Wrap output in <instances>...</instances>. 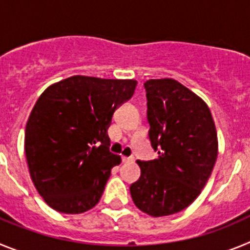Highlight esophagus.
I'll return each instance as SVG.
<instances>
[{"mask_svg":"<svg viewBox=\"0 0 250 250\" xmlns=\"http://www.w3.org/2000/svg\"><path fill=\"white\" fill-rule=\"evenodd\" d=\"M121 160H123V163H132V161H134V158H132V156H129V158H126V156H123V158H121Z\"/></svg>","mask_w":250,"mask_h":250,"instance_id":"1","label":"esophagus"}]
</instances>
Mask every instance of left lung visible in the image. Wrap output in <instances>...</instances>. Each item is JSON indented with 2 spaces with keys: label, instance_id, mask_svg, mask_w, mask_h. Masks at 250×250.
I'll list each match as a JSON object with an SVG mask.
<instances>
[{
  "label": "left lung",
  "instance_id": "left-lung-1",
  "mask_svg": "<svg viewBox=\"0 0 250 250\" xmlns=\"http://www.w3.org/2000/svg\"><path fill=\"white\" fill-rule=\"evenodd\" d=\"M149 139L158 159L136 160L141 175L130 185L132 202L151 216L179 213L198 198L218 155L207 104L173 79L147 80Z\"/></svg>",
  "mask_w": 250,
  "mask_h": 250
}]
</instances>
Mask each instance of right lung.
<instances>
[{
  "label": "right lung",
  "instance_id": "add662e5",
  "mask_svg": "<svg viewBox=\"0 0 250 250\" xmlns=\"http://www.w3.org/2000/svg\"><path fill=\"white\" fill-rule=\"evenodd\" d=\"M135 80L72 76L42 92L26 124L25 152L35 188L48 207L80 214L98 204L121 158L107 129Z\"/></svg>",
  "mask_w": 250,
  "mask_h": 250
}]
</instances>
